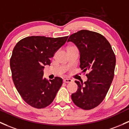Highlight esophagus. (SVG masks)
<instances>
[{
    "label": "esophagus",
    "instance_id": "34e87169",
    "mask_svg": "<svg viewBox=\"0 0 129 129\" xmlns=\"http://www.w3.org/2000/svg\"><path fill=\"white\" fill-rule=\"evenodd\" d=\"M63 82H64V83H71V82H72V80L71 79L66 78L63 80Z\"/></svg>",
    "mask_w": 129,
    "mask_h": 129
}]
</instances>
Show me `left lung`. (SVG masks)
<instances>
[{
	"instance_id": "obj_1",
	"label": "left lung",
	"mask_w": 129,
	"mask_h": 129,
	"mask_svg": "<svg viewBox=\"0 0 129 129\" xmlns=\"http://www.w3.org/2000/svg\"><path fill=\"white\" fill-rule=\"evenodd\" d=\"M80 53V67L87 80L75 81L77 91L72 94L73 103L79 108L89 110L95 108L104 100L114 78L116 57L106 38L95 32L81 30L69 37Z\"/></svg>"
}]
</instances>
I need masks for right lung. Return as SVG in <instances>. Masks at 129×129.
Masks as SVG:
<instances>
[{
	"label": "right lung",
	"mask_w": 129,
	"mask_h": 129,
	"mask_svg": "<svg viewBox=\"0 0 129 129\" xmlns=\"http://www.w3.org/2000/svg\"><path fill=\"white\" fill-rule=\"evenodd\" d=\"M68 37H27L15 45L10 61L12 79L21 97L31 107L40 109L49 105L61 87V78L47 80L43 77V69L50 65V58Z\"/></svg>",
	"instance_id": "obj_1"
}]
</instances>
